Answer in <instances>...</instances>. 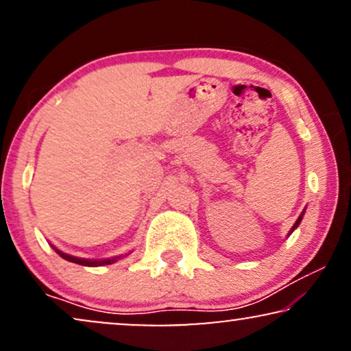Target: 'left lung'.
<instances>
[{
  "instance_id": "obj_1",
  "label": "left lung",
  "mask_w": 351,
  "mask_h": 351,
  "mask_svg": "<svg viewBox=\"0 0 351 351\" xmlns=\"http://www.w3.org/2000/svg\"><path fill=\"white\" fill-rule=\"evenodd\" d=\"M302 217H304V213H302V214H300V215H299V219H297V220H295V223H294V227H292V228H291V232H289V234H291V233H292V232H294V230H295V228H297V227H299V223H300V220H302Z\"/></svg>"
}]
</instances>
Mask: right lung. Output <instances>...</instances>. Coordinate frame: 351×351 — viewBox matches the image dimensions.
<instances>
[{
    "instance_id": "1",
    "label": "right lung",
    "mask_w": 351,
    "mask_h": 351,
    "mask_svg": "<svg viewBox=\"0 0 351 351\" xmlns=\"http://www.w3.org/2000/svg\"><path fill=\"white\" fill-rule=\"evenodd\" d=\"M54 247V246H52ZM56 252L59 254L62 258H65V261L69 262H73V263H78V265H84V267H100V265H110V263L117 262L119 257H113V258H104V261H90V258H81V257H73V256H69V254L59 251V249L54 247Z\"/></svg>"
}]
</instances>
